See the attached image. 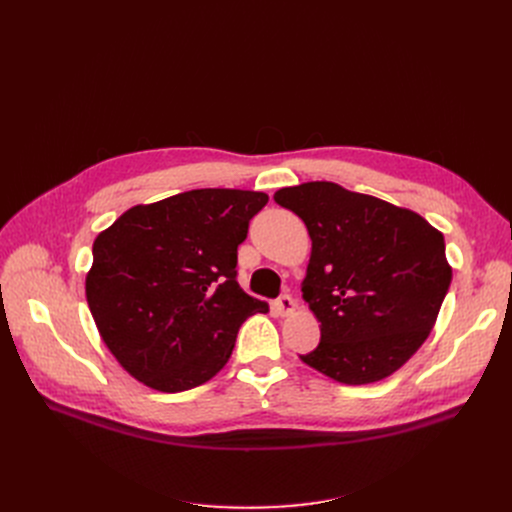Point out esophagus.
I'll use <instances>...</instances> for the list:
<instances>
[{
    "label": "esophagus",
    "instance_id": "1",
    "mask_svg": "<svg viewBox=\"0 0 512 512\" xmlns=\"http://www.w3.org/2000/svg\"><path fill=\"white\" fill-rule=\"evenodd\" d=\"M294 307H297V305H294L290 294H282V297L276 301V309H278L280 315H290L294 311Z\"/></svg>",
    "mask_w": 512,
    "mask_h": 512
}]
</instances>
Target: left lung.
<instances>
[{
	"mask_svg": "<svg viewBox=\"0 0 512 512\" xmlns=\"http://www.w3.org/2000/svg\"><path fill=\"white\" fill-rule=\"evenodd\" d=\"M274 199L311 236L301 290L321 340L301 361L346 386L386 380L436 326L452 280L442 232L334 182L286 186Z\"/></svg>",
	"mask_w": 512,
	"mask_h": 512,
	"instance_id": "left-lung-1",
	"label": "left lung"
}]
</instances>
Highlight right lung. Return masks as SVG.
<instances>
[{"label": "right lung", "mask_w": 512, "mask_h": 512, "mask_svg": "<svg viewBox=\"0 0 512 512\" xmlns=\"http://www.w3.org/2000/svg\"><path fill=\"white\" fill-rule=\"evenodd\" d=\"M267 199L199 188L134 205L97 234L87 303L134 380L168 394L209 382L228 363L242 321L270 311L236 282V249Z\"/></svg>", "instance_id": "obj_1"}]
</instances>
